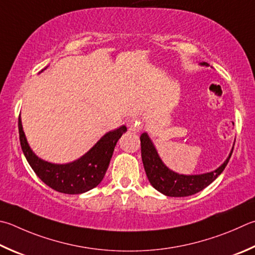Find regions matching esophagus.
Listing matches in <instances>:
<instances>
[{
	"instance_id": "obj_1",
	"label": "esophagus",
	"mask_w": 255,
	"mask_h": 255,
	"mask_svg": "<svg viewBox=\"0 0 255 255\" xmlns=\"http://www.w3.org/2000/svg\"><path fill=\"white\" fill-rule=\"evenodd\" d=\"M127 127H128L129 130L136 131V132H137V131H139L140 129H141V124H140V122H139V120H138V119L131 118V119L128 120Z\"/></svg>"
}]
</instances>
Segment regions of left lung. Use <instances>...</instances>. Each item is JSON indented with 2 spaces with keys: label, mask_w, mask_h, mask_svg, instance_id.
I'll use <instances>...</instances> for the list:
<instances>
[{
  "label": "left lung",
  "mask_w": 255,
  "mask_h": 255,
  "mask_svg": "<svg viewBox=\"0 0 255 255\" xmlns=\"http://www.w3.org/2000/svg\"><path fill=\"white\" fill-rule=\"evenodd\" d=\"M202 64L208 66L206 62ZM141 145V159L145 168L148 180L151 186L166 196L184 197L194 195L202 189L207 187L212 182L217 178V176L223 172L225 166L232 155L233 149L231 150L230 156L219 168L211 173L201 175H180L166 167L165 164L159 158L154 143L150 140L146 132L140 136Z\"/></svg>",
  "instance_id": "1"
}]
</instances>
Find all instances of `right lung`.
I'll list each match as a JSON object with an SVG mask.
<instances>
[{
	"mask_svg": "<svg viewBox=\"0 0 255 255\" xmlns=\"http://www.w3.org/2000/svg\"><path fill=\"white\" fill-rule=\"evenodd\" d=\"M126 131V126L109 131L79 159L59 165L48 163L32 151L23 131L21 118L18 117L20 142L27 163L44 184L64 194H81L100 184L107 172L116 143Z\"/></svg>",
	"mask_w": 255,
	"mask_h": 255,
	"instance_id": "add662e5",
	"label": "right lung"
}]
</instances>
